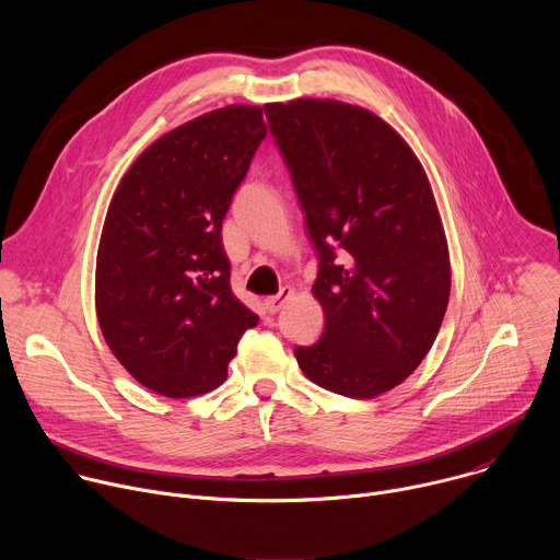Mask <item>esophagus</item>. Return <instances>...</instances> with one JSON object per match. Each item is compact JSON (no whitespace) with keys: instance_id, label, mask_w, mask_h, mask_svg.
Segmentation results:
<instances>
[{"instance_id":"obj_1","label":"esophagus","mask_w":560,"mask_h":560,"mask_svg":"<svg viewBox=\"0 0 560 560\" xmlns=\"http://www.w3.org/2000/svg\"><path fill=\"white\" fill-rule=\"evenodd\" d=\"M290 296H292V288H281V292L275 294V296H268V299L264 301V305H266V310H268L270 314H277Z\"/></svg>"}]
</instances>
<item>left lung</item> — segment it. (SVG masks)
<instances>
[{
  "label": "left lung",
  "mask_w": 560,
  "mask_h": 560,
  "mask_svg": "<svg viewBox=\"0 0 560 560\" xmlns=\"http://www.w3.org/2000/svg\"><path fill=\"white\" fill-rule=\"evenodd\" d=\"M318 257L322 339L299 346L303 374L374 398L430 352L450 299V255L430 182L412 148L374 113L296 100L266 106Z\"/></svg>",
  "instance_id": "8db88e82"
}]
</instances>
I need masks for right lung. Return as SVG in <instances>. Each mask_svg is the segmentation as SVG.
Masks as SVG:
<instances>
[{
  "label": "right lung",
  "instance_id": "right-lung-1",
  "mask_svg": "<svg viewBox=\"0 0 560 560\" xmlns=\"http://www.w3.org/2000/svg\"><path fill=\"white\" fill-rule=\"evenodd\" d=\"M264 108L225 106L145 148L102 230L95 303L104 339L148 389H214L259 324L230 290L221 223L266 139Z\"/></svg>",
  "mask_w": 560,
  "mask_h": 560
}]
</instances>
